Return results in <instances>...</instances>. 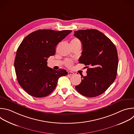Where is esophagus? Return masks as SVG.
Instances as JSON below:
<instances>
[{
  "label": "esophagus",
  "mask_w": 134,
  "mask_h": 134,
  "mask_svg": "<svg viewBox=\"0 0 134 134\" xmlns=\"http://www.w3.org/2000/svg\"><path fill=\"white\" fill-rule=\"evenodd\" d=\"M74 74V73L72 71H68V75L69 76H70V75H73Z\"/></svg>",
  "instance_id": "34e87169"
}]
</instances>
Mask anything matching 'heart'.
<instances>
[{"mask_svg": "<svg viewBox=\"0 0 134 134\" xmlns=\"http://www.w3.org/2000/svg\"><path fill=\"white\" fill-rule=\"evenodd\" d=\"M70 43H80V40L78 39V38H73L71 41H70ZM73 64V62L71 60H70V59H67L65 62V65L67 67H71V66Z\"/></svg>", "mask_w": 134, "mask_h": 134, "instance_id": "b5f03b06", "label": "heart"}]
</instances>
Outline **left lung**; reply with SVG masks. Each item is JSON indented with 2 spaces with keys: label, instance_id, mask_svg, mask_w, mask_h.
<instances>
[{
  "label": "left lung",
  "instance_id": "8db88e82",
  "mask_svg": "<svg viewBox=\"0 0 134 134\" xmlns=\"http://www.w3.org/2000/svg\"><path fill=\"white\" fill-rule=\"evenodd\" d=\"M74 32V36L82 43V55L79 63L88 66L87 75L81 76V81L75 88L84 96H98L103 94L116 79L118 64L116 48L98 30H79Z\"/></svg>",
  "mask_w": 134,
  "mask_h": 134
}]
</instances>
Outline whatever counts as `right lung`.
<instances>
[{"label": "right lung", "mask_w": 134, "mask_h": 134, "mask_svg": "<svg viewBox=\"0 0 134 134\" xmlns=\"http://www.w3.org/2000/svg\"><path fill=\"white\" fill-rule=\"evenodd\" d=\"M72 31L38 30L27 36L17 49L14 66L19 84L29 95L44 97L55 89L66 70H55L47 66V59L54 56L57 44Z\"/></svg>", "instance_id": "1"}]
</instances>
